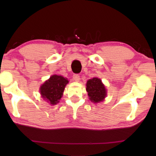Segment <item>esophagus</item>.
Here are the masks:
<instances>
[{
	"label": "esophagus",
	"mask_w": 156,
	"mask_h": 156,
	"mask_svg": "<svg viewBox=\"0 0 156 156\" xmlns=\"http://www.w3.org/2000/svg\"><path fill=\"white\" fill-rule=\"evenodd\" d=\"M73 79L74 81H76V82H79V81H80V76L78 74H73Z\"/></svg>",
	"instance_id": "esophagus-1"
}]
</instances>
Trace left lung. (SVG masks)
Here are the masks:
<instances>
[{"instance_id": "1", "label": "left lung", "mask_w": 156, "mask_h": 156, "mask_svg": "<svg viewBox=\"0 0 156 156\" xmlns=\"http://www.w3.org/2000/svg\"><path fill=\"white\" fill-rule=\"evenodd\" d=\"M86 89L89 99L94 103L103 101L106 96L105 87L102 84L101 80L98 78H93L87 81Z\"/></svg>"}]
</instances>
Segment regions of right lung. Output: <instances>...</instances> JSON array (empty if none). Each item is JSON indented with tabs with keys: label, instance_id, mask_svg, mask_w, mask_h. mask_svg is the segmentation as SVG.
<instances>
[{
	"label": "right lung",
	"instance_id": "1",
	"mask_svg": "<svg viewBox=\"0 0 156 156\" xmlns=\"http://www.w3.org/2000/svg\"><path fill=\"white\" fill-rule=\"evenodd\" d=\"M69 82L67 79L60 75H53L50 76L40 87V94L42 97L48 100L52 105L58 103L62 98L66 84Z\"/></svg>",
	"mask_w": 156,
	"mask_h": 156
}]
</instances>
